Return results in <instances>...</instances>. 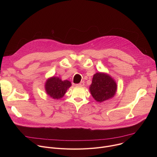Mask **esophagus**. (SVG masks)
Instances as JSON below:
<instances>
[{"label":"esophagus","instance_id":"esophagus-1","mask_svg":"<svg viewBox=\"0 0 157 157\" xmlns=\"http://www.w3.org/2000/svg\"><path fill=\"white\" fill-rule=\"evenodd\" d=\"M76 86H79V87L84 86V81H81L80 83H79V84H76Z\"/></svg>","mask_w":157,"mask_h":157}]
</instances>
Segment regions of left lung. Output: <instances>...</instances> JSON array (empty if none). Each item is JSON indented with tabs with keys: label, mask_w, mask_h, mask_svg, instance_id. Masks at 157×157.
Masks as SVG:
<instances>
[{
	"label": "left lung",
	"mask_w": 157,
	"mask_h": 157,
	"mask_svg": "<svg viewBox=\"0 0 157 157\" xmlns=\"http://www.w3.org/2000/svg\"><path fill=\"white\" fill-rule=\"evenodd\" d=\"M117 89L116 81L109 74L98 72L94 75L89 91L93 98L98 102H102L113 98Z\"/></svg>",
	"instance_id": "left-lung-1"
}]
</instances>
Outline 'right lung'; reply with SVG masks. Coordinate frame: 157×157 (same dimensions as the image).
Returning <instances> with one entry per match:
<instances>
[{
  "instance_id": "right-lung-1",
  "label": "right lung",
  "mask_w": 157,
  "mask_h": 157,
  "mask_svg": "<svg viewBox=\"0 0 157 157\" xmlns=\"http://www.w3.org/2000/svg\"><path fill=\"white\" fill-rule=\"evenodd\" d=\"M71 86V82L68 80H61L59 77L49 78L44 84L47 94L53 99L62 98L67 90Z\"/></svg>"
}]
</instances>
